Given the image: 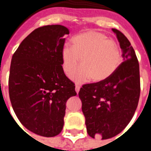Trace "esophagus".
<instances>
[{"instance_id": "34e87169", "label": "esophagus", "mask_w": 151, "mask_h": 151, "mask_svg": "<svg viewBox=\"0 0 151 151\" xmlns=\"http://www.w3.org/2000/svg\"><path fill=\"white\" fill-rule=\"evenodd\" d=\"M80 88H81L80 85L77 84V85H75V90H76V92H77V93H78V92H79V91H80Z\"/></svg>"}]
</instances>
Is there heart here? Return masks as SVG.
<instances>
[{
  "instance_id": "obj_1",
  "label": "heart",
  "mask_w": 151,
  "mask_h": 151,
  "mask_svg": "<svg viewBox=\"0 0 151 151\" xmlns=\"http://www.w3.org/2000/svg\"><path fill=\"white\" fill-rule=\"evenodd\" d=\"M73 46L65 44L61 50L62 67L77 82H84L90 78L101 81L116 72L122 61V50L114 39L96 30H88L72 38Z\"/></svg>"
}]
</instances>
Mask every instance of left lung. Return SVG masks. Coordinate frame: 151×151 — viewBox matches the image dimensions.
Wrapping results in <instances>:
<instances>
[{"mask_svg": "<svg viewBox=\"0 0 151 151\" xmlns=\"http://www.w3.org/2000/svg\"><path fill=\"white\" fill-rule=\"evenodd\" d=\"M112 30L117 35L124 61L110 78L84 85L78 93L88 134L102 139L117 136L128 125L140 95L139 66L135 51L122 32Z\"/></svg>", "mask_w": 151, "mask_h": 151, "instance_id": "8db88e82", "label": "left lung"}]
</instances>
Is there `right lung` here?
<instances>
[{
    "instance_id": "obj_1",
    "label": "right lung",
    "mask_w": 151,
    "mask_h": 151,
    "mask_svg": "<svg viewBox=\"0 0 151 151\" xmlns=\"http://www.w3.org/2000/svg\"><path fill=\"white\" fill-rule=\"evenodd\" d=\"M66 34L69 29L61 25L39 27L21 42L11 62L8 91L13 110L22 125L45 137L61 132L66 101L77 95L62 67Z\"/></svg>"
}]
</instances>
